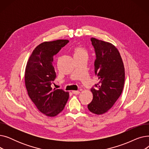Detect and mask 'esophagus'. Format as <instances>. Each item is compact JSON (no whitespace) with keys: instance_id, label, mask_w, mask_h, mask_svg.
<instances>
[{"instance_id":"34e87169","label":"esophagus","mask_w":149,"mask_h":149,"mask_svg":"<svg viewBox=\"0 0 149 149\" xmlns=\"http://www.w3.org/2000/svg\"><path fill=\"white\" fill-rule=\"evenodd\" d=\"M72 92L73 94H74V95H79V93H80V92L79 91H72Z\"/></svg>"}]
</instances>
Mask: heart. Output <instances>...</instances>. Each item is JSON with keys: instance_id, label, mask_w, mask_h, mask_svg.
I'll use <instances>...</instances> for the list:
<instances>
[{"instance_id": "b5f03b06", "label": "heart", "mask_w": 149, "mask_h": 149, "mask_svg": "<svg viewBox=\"0 0 149 149\" xmlns=\"http://www.w3.org/2000/svg\"><path fill=\"white\" fill-rule=\"evenodd\" d=\"M86 54V51L81 47H76L74 49V54Z\"/></svg>"}]
</instances>
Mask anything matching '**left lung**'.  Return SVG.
Returning a JSON list of instances; mask_svg holds the SVG:
<instances>
[{
  "label": "left lung",
  "mask_w": 149,
  "mask_h": 149,
  "mask_svg": "<svg viewBox=\"0 0 149 149\" xmlns=\"http://www.w3.org/2000/svg\"><path fill=\"white\" fill-rule=\"evenodd\" d=\"M91 40L95 49V74L99 82L91 89L93 99L88 107L92 113L101 115L113 106L121 94L124 67L120 54L113 45L93 37Z\"/></svg>",
  "instance_id": "left-lung-1"
}]
</instances>
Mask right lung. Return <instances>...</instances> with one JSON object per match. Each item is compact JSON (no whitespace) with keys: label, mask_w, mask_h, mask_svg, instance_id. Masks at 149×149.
Here are the masks:
<instances>
[{"label":"right lung","mask_w":149,"mask_h":149,"mask_svg":"<svg viewBox=\"0 0 149 149\" xmlns=\"http://www.w3.org/2000/svg\"><path fill=\"white\" fill-rule=\"evenodd\" d=\"M68 42L57 40L42 43L33 51L26 64L25 81L28 94L38 110L48 116L60 113L69 98V92L51 87L56 78L53 57Z\"/></svg>","instance_id":"add662e5"}]
</instances>
